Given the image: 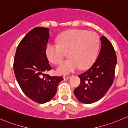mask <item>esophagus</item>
<instances>
[{"label":"esophagus","mask_w":128,"mask_h":128,"mask_svg":"<svg viewBox=\"0 0 128 128\" xmlns=\"http://www.w3.org/2000/svg\"><path fill=\"white\" fill-rule=\"evenodd\" d=\"M70 78V76H64V80H68V79H69Z\"/></svg>","instance_id":"1"}]
</instances>
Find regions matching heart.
<instances>
[{
	"label": "heart",
	"mask_w": 128,
	"mask_h": 128,
	"mask_svg": "<svg viewBox=\"0 0 128 128\" xmlns=\"http://www.w3.org/2000/svg\"><path fill=\"white\" fill-rule=\"evenodd\" d=\"M58 42L48 43L46 53L48 60L55 64L62 62L65 53L70 58L56 69L59 74H68L81 68L86 69L92 64L98 52L99 39L97 34L86 30H72L58 38Z\"/></svg>",
	"instance_id": "b5f03b06"
}]
</instances>
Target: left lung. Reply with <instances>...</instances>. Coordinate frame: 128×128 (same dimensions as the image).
I'll use <instances>...</instances> for the list:
<instances>
[{"mask_svg": "<svg viewBox=\"0 0 128 128\" xmlns=\"http://www.w3.org/2000/svg\"><path fill=\"white\" fill-rule=\"evenodd\" d=\"M98 56L86 72L79 75L81 83L74 94L83 104L96 102L104 97L112 85L116 64V56L112 44L106 37L100 38Z\"/></svg>", "mask_w": 128, "mask_h": 128, "instance_id": "obj_1", "label": "left lung"}]
</instances>
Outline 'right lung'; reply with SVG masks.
<instances>
[{"instance_id":"add662e5","label":"right lung","mask_w":128,"mask_h":128,"mask_svg":"<svg viewBox=\"0 0 128 128\" xmlns=\"http://www.w3.org/2000/svg\"><path fill=\"white\" fill-rule=\"evenodd\" d=\"M48 31L42 27L31 30L20 42L14 59V73L20 87L28 97L39 104L50 100L64 80L45 74L52 70L46 53Z\"/></svg>"}]
</instances>
